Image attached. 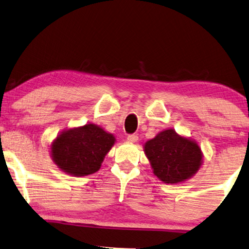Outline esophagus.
I'll use <instances>...</instances> for the list:
<instances>
[{"label":"esophagus","instance_id":"obj_1","mask_svg":"<svg viewBox=\"0 0 249 249\" xmlns=\"http://www.w3.org/2000/svg\"><path fill=\"white\" fill-rule=\"evenodd\" d=\"M127 141L130 143H135L138 141V136L137 135H129L127 137Z\"/></svg>","mask_w":249,"mask_h":249}]
</instances>
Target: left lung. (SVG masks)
<instances>
[{
  "instance_id": "1",
  "label": "left lung",
  "mask_w": 249,
  "mask_h": 249,
  "mask_svg": "<svg viewBox=\"0 0 249 249\" xmlns=\"http://www.w3.org/2000/svg\"><path fill=\"white\" fill-rule=\"evenodd\" d=\"M143 149L154 174L164 183L186 181L202 163V152L196 141L179 136L174 129L159 132Z\"/></svg>"
}]
</instances>
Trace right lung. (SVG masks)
I'll return each mask as SVG.
<instances>
[{
  "label": "right lung",
  "instance_id": "1",
  "mask_svg": "<svg viewBox=\"0 0 249 249\" xmlns=\"http://www.w3.org/2000/svg\"><path fill=\"white\" fill-rule=\"evenodd\" d=\"M116 138L97 124L64 130L51 144L53 162L74 177L97 173Z\"/></svg>",
  "mask_w": 249,
  "mask_h": 249
}]
</instances>
